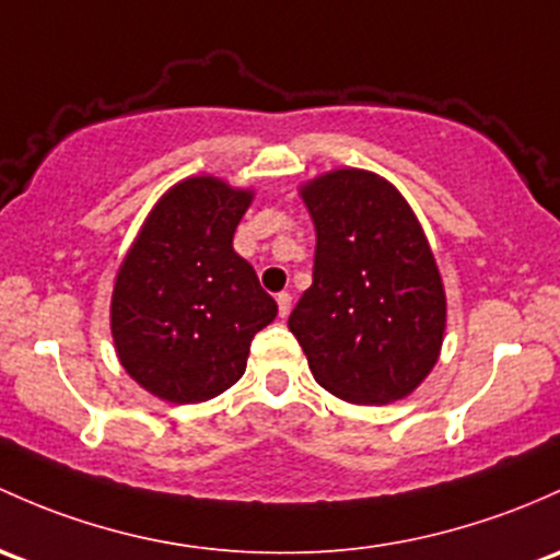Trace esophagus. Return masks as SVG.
I'll list each match as a JSON object with an SVG mask.
<instances>
[{
  "mask_svg": "<svg viewBox=\"0 0 560 560\" xmlns=\"http://www.w3.org/2000/svg\"><path fill=\"white\" fill-rule=\"evenodd\" d=\"M276 303H279L281 319H284V316H290V311H292V295H290V292H279V295H276Z\"/></svg>",
  "mask_w": 560,
  "mask_h": 560,
  "instance_id": "34e87169",
  "label": "esophagus"
}]
</instances>
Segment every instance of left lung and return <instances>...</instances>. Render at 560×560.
I'll use <instances>...</instances> for the list:
<instances>
[{"label":"left lung","mask_w":560,"mask_h":560,"mask_svg":"<svg viewBox=\"0 0 560 560\" xmlns=\"http://www.w3.org/2000/svg\"><path fill=\"white\" fill-rule=\"evenodd\" d=\"M314 284L290 314L316 384L357 405L413 392L443 346L445 292L419 220L381 176L340 168L303 190Z\"/></svg>","instance_id":"8db88e82"}]
</instances>
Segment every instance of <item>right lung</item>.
Listing matches in <instances>:
<instances>
[{
	"label": "right lung",
	"instance_id": "obj_1",
	"mask_svg": "<svg viewBox=\"0 0 560 560\" xmlns=\"http://www.w3.org/2000/svg\"><path fill=\"white\" fill-rule=\"evenodd\" d=\"M252 192L214 176L179 182L147 217L112 295L117 357L139 386L176 405L217 397L244 375L276 300L233 252Z\"/></svg>",
	"mask_w": 560,
	"mask_h": 560
}]
</instances>
